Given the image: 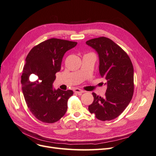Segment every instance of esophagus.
I'll list each match as a JSON object with an SVG mask.
<instances>
[{
	"label": "esophagus",
	"instance_id": "obj_1",
	"mask_svg": "<svg viewBox=\"0 0 156 156\" xmlns=\"http://www.w3.org/2000/svg\"><path fill=\"white\" fill-rule=\"evenodd\" d=\"M73 91H74V92H75V94H81L82 93L84 92L83 90H82L79 89V88H75V89L73 90Z\"/></svg>",
	"mask_w": 156,
	"mask_h": 156
}]
</instances>
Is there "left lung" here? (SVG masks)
<instances>
[{
	"mask_svg": "<svg viewBox=\"0 0 156 156\" xmlns=\"http://www.w3.org/2000/svg\"><path fill=\"white\" fill-rule=\"evenodd\" d=\"M86 44L98 54L99 71L107 87L105 97L92 93L94 101L88 110L98 120H113L125 110L133 97V64L126 52L106 37L91 39Z\"/></svg>",
	"mask_w": 156,
	"mask_h": 156,
	"instance_id": "1",
	"label": "left lung"
}]
</instances>
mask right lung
Instances as JSON below:
<instances>
[{
    "mask_svg": "<svg viewBox=\"0 0 156 156\" xmlns=\"http://www.w3.org/2000/svg\"><path fill=\"white\" fill-rule=\"evenodd\" d=\"M77 44L75 41L51 38L34 47L27 56L21 81L23 96L32 114L45 123L57 122L66 112L68 100L73 92L55 90L53 83L66 52ZM31 74L38 77L34 82L29 80Z\"/></svg>",
    "mask_w": 156,
    "mask_h": 156,
    "instance_id": "1",
    "label": "right lung"
}]
</instances>
